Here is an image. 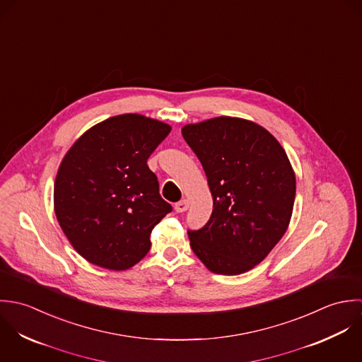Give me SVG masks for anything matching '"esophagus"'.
Returning a JSON list of instances; mask_svg holds the SVG:
<instances>
[{"mask_svg":"<svg viewBox=\"0 0 362 362\" xmlns=\"http://www.w3.org/2000/svg\"><path fill=\"white\" fill-rule=\"evenodd\" d=\"M187 209H189V202L187 200H182V202L175 204L176 213H185V211H187Z\"/></svg>","mask_w":362,"mask_h":362,"instance_id":"esophagus-1","label":"esophagus"}]
</instances>
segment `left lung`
I'll return each instance as SVG.
<instances>
[{
  "label": "left lung",
  "mask_w": 362,
  "mask_h": 362,
  "mask_svg": "<svg viewBox=\"0 0 362 362\" xmlns=\"http://www.w3.org/2000/svg\"><path fill=\"white\" fill-rule=\"evenodd\" d=\"M213 196L204 228L190 246L213 273L238 276L262 263L288 229L295 172L287 152L260 124L230 116L182 127Z\"/></svg>",
  "instance_id": "left-lung-1"
}]
</instances>
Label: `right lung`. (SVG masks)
Masks as SVG:
<instances>
[{
  "mask_svg": "<svg viewBox=\"0 0 362 362\" xmlns=\"http://www.w3.org/2000/svg\"><path fill=\"white\" fill-rule=\"evenodd\" d=\"M170 130L124 113L92 126L66 152L54 180V214L89 263L123 272L148 253L152 229L172 207L146 160Z\"/></svg>",
  "mask_w": 362,
  "mask_h": 362,
  "instance_id": "1",
  "label": "right lung"
}]
</instances>
